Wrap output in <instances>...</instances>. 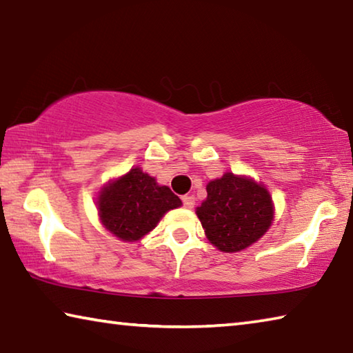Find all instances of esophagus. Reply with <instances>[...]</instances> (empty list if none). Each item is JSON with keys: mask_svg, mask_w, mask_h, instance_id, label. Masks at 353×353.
Here are the masks:
<instances>
[{"mask_svg": "<svg viewBox=\"0 0 353 353\" xmlns=\"http://www.w3.org/2000/svg\"><path fill=\"white\" fill-rule=\"evenodd\" d=\"M182 202H183V207L193 208L196 203V197L193 194H185V196H182Z\"/></svg>", "mask_w": 353, "mask_h": 353, "instance_id": "esophagus-1", "label": "esophagus"}]
</instances>
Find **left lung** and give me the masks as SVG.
Masks as SVG:
<instances>
[{
  "label": "left lung",
  "instance_id": "1",
  "mask_svg": "<svg viewBox=\"0 0 353 353\" xmlns=\"http://www.w3.org/2000/svg\"><path fill=\"white\" fill-rule=\"evenodd\" d=\"M207 194L196 214L208 241L221 252H241L270 228L272 197L252 179L225 172L207 185Z\"/></svg>",
  "mask_w": 353,
  "mask_h": 353
}]
</instances>
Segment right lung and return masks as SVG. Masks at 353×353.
Masks as SVG:
<instances>
[{
    "label": "right lung",
    "instance_id": "obj_1",
    "mask_svg": "<svg viewBox=\"0 0 353 353\" xmlns=\"http://www.w3.org/2000/svg\"><path fill=\"white\" fill-rule=\"evenodd\" d=\"M99 216L106 230L121 241H139L157 225L166 211L182 202L168 187L140 168L108 185L99 196Z\"/></svg>",
    "mask_w": 353,
    "mask_h": 353
}]
</instances>
